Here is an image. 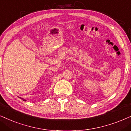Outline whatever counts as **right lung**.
I'll use <instances>...</instances> for the list:
<instances>
[{
    "label": "right lung",
    "instance_id": "obj_1",
    "mask_svg": "<svg viewBox=\"0 0 131 131\" xmlns=\"http://www.w3.org/2000/svg\"><path fill=\"white\" fill-rule=\"evenodd\" d=\"M20 99H21V100H23L24 101H26V100H25V99H23V98H21V97H20Z\"/></svg>",
    "mask_w": 131,
    "mask_h": 131
}]
</instances>
